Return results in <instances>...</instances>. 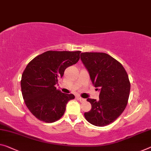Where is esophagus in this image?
<instances>
[{
	"mask_svg": "<svg viewBox=\"0 0 151 151\" xmlns=\"http://www.w3.org/2000/svg\"><path fill=\"white\" fill-rule=\"evenodd\" d=\"M77 99L79 100V101H80L81 103H83V102H85L86 101V99H83V98H81L80 96H78L77 97Z\"/></svg>",
	"mask_w": 151,
	"mask_h": 151,
	"instance_id": "obj_1",
	"label": "esophagus"
}]
</instances>
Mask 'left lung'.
<instances>
[{"label": "left lung", "mask_w": 151, "mask_h": 151, "mask_svg": "<svg viewBox=\"0 0 151 151\" xmlns=\"http://www.w3.org/2000/svg\"><path fill=\"white\" fill-rule=\"evenodd\" d=\"M80 59L90 80L100 92L99 100L87 99L91 110L85 118L96 126L110 124L122 114L127 104L130 83L122 65L104 52H82Z\"/></svg>", "instance_id": "left-lung-1"}]
</instances>
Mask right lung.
I'll return each instance as SVG.
<instances>
[{"label":"right lung","mask_w":151,"mask_h":151,"mask_svg":"<svg viewBox=\"0 0 151 151\" xmlns=\"http://www.w3.org/2000/svg\"><path fill=\"white\" fill-rule=\"evenodd\" d=\"M80 51L48 50L36 57L25 68L22 76L23 98L30 112L40 121L55 122L63 115L73 94L63 93L55 85L65 69L80 59Z\"/></svg>","instance_id":"1"}]
</instances>
